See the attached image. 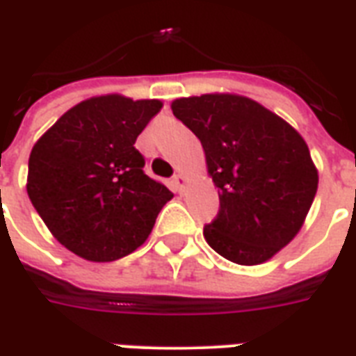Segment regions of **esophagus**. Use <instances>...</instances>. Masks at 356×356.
<instances>
[{"mask_svg": "<svg viewBox=\"0 0 356 356\" xmlns=\"http://www.w3.org/2000/svg\"><path fill=\"white\" fill-rule=\"evenodd\" d=\"M173 184H175V188H177L179 192H183L184 184H186V179H184L183 173H177V175H173Z\"/></svg>", "mask_w": 356, "mask_h": 356, "instance_id": "obj_1", "label": "esophagus"}]
</instances>
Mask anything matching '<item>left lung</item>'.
Here are the masks:
<instances>
[{"label": "left lung", "instance_id": "1", "mask_svg": "<svg viewBox=\"0 0 356 356\" xmlns=\"http://www.w3.org/2000/svg\"><path fill=\"white\" fill-rule=\"evenodd\" d=\"M172 111L200 138L218 186L220 212L203 229L209 245L242 266L270 260L303 227L318 190L303 136L236 94L181 97Z\"/></svg>", "mask_w": 356, "mask_h": 356}]
</instances>
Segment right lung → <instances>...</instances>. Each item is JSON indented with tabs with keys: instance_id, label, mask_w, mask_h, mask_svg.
<instances>
[{
	"instance_id": "add662e5",
	"label": "right lung",
	"mask_w": 356,
	"mask_h": 356,
	"mask_svg": "<svg viewBox=\"0 0 356 356\" xmlns=\"http://www.w3.org/2000/svg\"><path fill=\"white\" fill-rule=\"evenodd\" d=\"M162 108L120 94L85 99L33 145L27 194L51 234L81 259L113 262L147 240L173 194L144 173L134 142Z\"/></svg>"
}]
</instances>
